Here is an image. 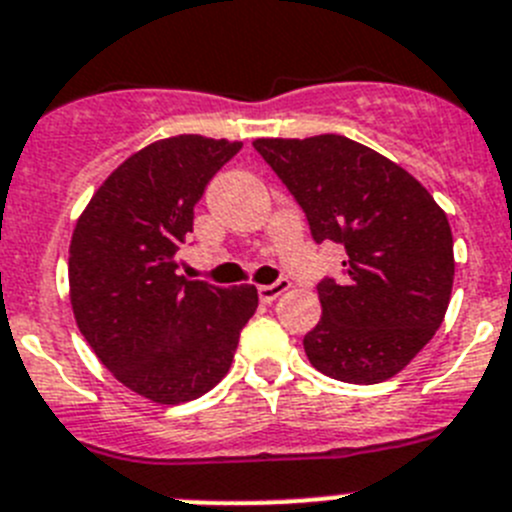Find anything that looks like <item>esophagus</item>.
I'll return each mask as SVG.
<instances>
[{
    "label": "esophagus",
    "mask_w": 512,
    "mask_h": 512,
    "mask_svg": "<svg viewBox=\"0 0 512 512\" xmlns=\"http://www.w3.org/2000/svg\"><path fill=\"white\" fill-rule=\"evenodd\" d=\"M288 288H290V280L288 278H280V280H275L273 285H260V288H257V293H260V301L262 303H273L275 298L283 296V293Z\"/></svg>",
    "instance_id": "1"
}]
</instances>
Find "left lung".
I'll list each match as a JSON object with an SVG mask.
<instances>
[{
    "label": "left lung",
    "mask_w": 512,
    "mask_h": 512,
    "mask_svg": "<svg viewBox=\"0 0 512 512\" xmlns=\"http://www.w3.org/2000/svg\"><path fill=\"white\" fill-rule=\"evenodd\" d=\"M303 209L316 242L344 245V278L316 290L311 365L354 385L398 375L436 334L454 285V239L416 178L342 135L252 142Z\"/></svg>",
    "instance_id": "left-lung-1"
}]
</instances>
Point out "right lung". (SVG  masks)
<instances>
[{"label": "right lung", "instance_id": "1", "mask_svg": "<svg viewBox=\"0 0 512 512\" xmlns=\"http://www.w3.org/2000/svg\"><path fill=\"white\" fill-rule=\"evenodd\" d=\"M239 150L242 142L201 135L142 147L101 183L73 229L68 283L78 329L101 365L153 403L209 393L257 308L255 285L178 275L193 206Z\"/></svg>", "mask_w": 512, "mask_h": 512}]
</instances>
